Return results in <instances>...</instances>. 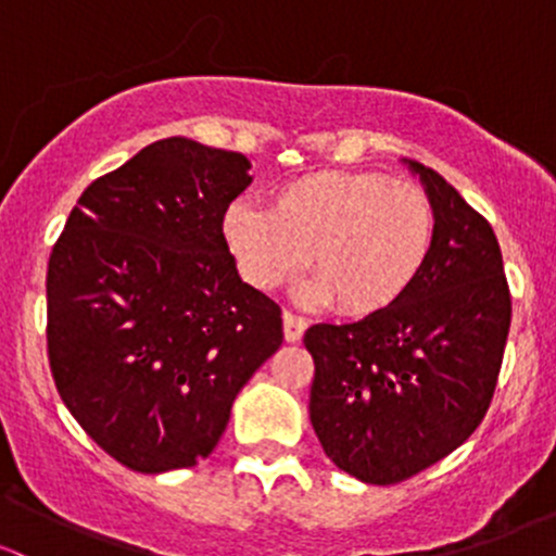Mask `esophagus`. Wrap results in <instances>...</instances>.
<instances>
[{
  "label": "esophagus",
  "mask_w": 556,
  "mask_h": 556,
  "mask_svg": "<svg viewBox=\"0 0 556 556\" xmlns=\"http://www.w3.org/2000/svg\"><path fill=\"white\" fill-rule=\"evenodd\" d=\"M282 323H285V339L293 341V344H295V341H301L306 325H309L304 317H299V314H293V312H285Z\"/></svg>",
  "instance_id": "1"
}]
</instances>
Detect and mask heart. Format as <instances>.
<instances>
[{
  "label": "heart",
  "mask_w": 556,
  "mask_h": 556,
  "mask_svg": "<svg viewBox=\"0 0 556 556\" xmlns=\"http://www.w3.org/2000/svg\"><path fill=\"white\" fill-rule=\"evenodd\" d=\"M223 237L255 290H277L309 261L306 299L363 317L395 304L428 263L435 212L414 182L374 172H317L285 182L266 212L233 204Z\"/></svg>",
  "instance_id": "heart-1"
}]
</instances>
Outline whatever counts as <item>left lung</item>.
Returning a JSON list of instances; mask_svg holds the SVG:
<instances>
[{
    "label": "left lung",
    "instance_id": "obj_1",
    "mask_svg": "<svg viewBox=\"0 0 556 556\" xmlns=\"http://www.w3.org/2000/svg\"><path fill=\"white\" fill-rule=\"evenodd\" d=\"M419 174L435 212L428 263L392 306L317 323L309 419L325 454L366 484H397L457 450L495 395L511 293L490 223L441 177Z\"/></svg>",
    "mask_w": 556,
    "mask_h": 556
}]
</instances>
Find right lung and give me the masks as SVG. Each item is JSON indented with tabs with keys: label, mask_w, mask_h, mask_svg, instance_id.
<instances>
[{
	"label": "right lung",
	"mask_w": 556,
	"mask_h": 556,
	"mask_svg": "<svg viewBox=\"0 0 556 556\" xmlns=\"http://www.w3.org/2000/svg\"><path fill=\"white\" fill-rule=\"evenodd\" d=\"M242 153L169 137L93 179L48 261V361L61 401L139 473L190 468L282 344V312L223 237L252 182Z\"/></svg>",
	"instance_id": "add662e5"
}]
</instances>
